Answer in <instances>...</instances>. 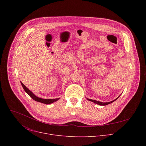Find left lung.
Returning a JSON list of instances; mask_svg holds the SVG:
<instances>
[{"label":"left lung","mask_w":146,"mask_h":146,"mask_svg":"<svg viewBox=\"0 0 146 146\" xmlns=\"http://www.w3.org/2000/svg\"><path fill=\"white\" fill-rule=\"evenodd\" d=\"M118 97H119V96H118ZM118 97L117 99H115V100H113V101H111V102H106V103L100 102H99V101H96V100H92V99H87V100H90V101H91V102H94V103H96V104H98V105H101V106H105V105H108V104L111 103L112 102H114L115 100H117V99L118 98Z\"/></svg>","instance_id":"1"}]
</instances>
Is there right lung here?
Masks as SVG:
<instances>
[{
	"label": "right lung",
	"instance_id": "right-lung-1",
	"mask_svg": "<svg viewBox=\"0 0 146 146\" xmlns=\"http://www.w3.org/2000/svg\"><path fill=\"white\" fill-rule=\"evenodd\" d=\"M21 85L23 87V88L24 89L25 91L33 99L35 100V101H37V102H41V103H44L46 104V105H48V104H50V103H52L54 102H56L57 101L58 99H59V98H57V99H41V98H40L36 96H35L33 93L32 92H31L29 90H28L27 87H25L24 84L23 83H22V82H21Z\"/></svg>",
	"mask_w": 146,
	"mask_h": 146
}]
</instances>
